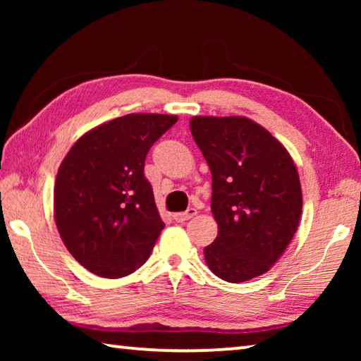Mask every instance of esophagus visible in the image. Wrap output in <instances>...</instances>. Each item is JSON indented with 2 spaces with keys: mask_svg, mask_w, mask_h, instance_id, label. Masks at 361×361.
<instances>
[{
  "mask_svg": "<svg viewBox=\"0 0 361 361\" xmlns=\"http://www.w3.org/2000/svg\"><path fill=\"white\" fill-rule=\"evenodd\" d=\"M197 210L195 209H188L186 212H180V213H173V219L176 223H185L188 219H191L192 216H195Z\"/></svg>",
  "mask_w": 361,
  "mask_h": 361,
  "instance_id": "obj_1",
  "label": "esophagus"
}]
</instances>
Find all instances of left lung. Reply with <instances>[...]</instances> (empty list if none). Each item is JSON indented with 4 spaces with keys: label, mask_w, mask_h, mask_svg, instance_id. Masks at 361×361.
Returning <instances> with one entry per match:
<instances>
[{
    "label": "left lung",
    "mask_w": 361,
    "mask_h": 361,
    "mask_svg": "<svg viewBox=\"0 0 361 361\" xmlns=\"http://www.w3.org/2000/svg\"><path fill=\"white\" fill-rule=\"evenodd\" d=\"M194 142L212 172L218 235L204 248L216 277L240 283L267 272L298 231L301 183L285 146L242 116H194Z\"/></svg>",
    "instance_id": "obj_1"
}]
</instances>
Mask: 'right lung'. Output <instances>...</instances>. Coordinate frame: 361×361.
<instances>
[{
	"label": "right lung",
	"instance_id": "obj_1",
	"mask_svg": "<svg viewBox=\"0 0 361 361\" xmlns=\"http://www.w3.org/2000/svg\"><path fill=\"white\" fill-rule=\"evenodd\" d=\"M178 116L126 114L78 140L60 164L54 219L65 247L95 276L119 279L143 266L164 229L143 169Z\"/></svg>",
	"mask_w": 361,
	"mask_h": 361
}]
</instances>
